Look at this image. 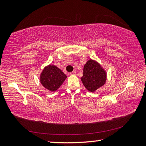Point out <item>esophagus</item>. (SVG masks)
<instances>
[{"label": "esophagus", "instance_id": "obj_1", "mask_svg": "<svg viewBox=\"0 0 146 146\" xmlns=\"http://www.w3.org/2000/svg\"><path fill=\"white\" fill-rule=\"evenodd\" d=\"M76 71H72V72L70 73V75H76Z\"/></svg>", "mask_w": 146, "mask_h": 146}]
</instances>
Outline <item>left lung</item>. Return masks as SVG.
<instances>
[{"mask_svg":"<svg viewBox=\"0 0 146 146\" xmlns=\"http://www.w3.org/2000/svg\"><path fill=\"white\" fill-rule=\"evenodd\" d=\"M80 79L86 89L95 92L106 84L107 72L97 61L90 59L84 66L83 76Z\"/></svg>","mask_w":146,"mask_h":146,"instance_id":"8db88e82","label":"left lung"}]
</instances>
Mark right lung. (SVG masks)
<instances>
[{
  "instance_id": "1",
  "label": "right lung",
  "mask_w": 146,
  "mask_h": 146,
  "mask_svg": "<svg viewBox=\"0 0 146 146\" xmlns=\"http://www.w3.org/2000/svg\"><path fill=\"white\" fill-rule=\"evenodd\" d=\"M66 78L67 76L60 69L49 64L45 66L40 73V82L44 88L53 92L60 87Z\"/></svg>"
}]
</instances>
